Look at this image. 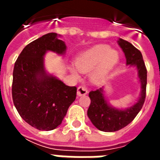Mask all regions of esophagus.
Masks as SVG:
<instances>
[{"label":"esophagus","instance_id":"1","mask_svg":"<svg viewBox=\"0 0 160 160\" xmlns=\"http://www.w3.org/2000/svg\"><path fill=\"white\" fill-rule=\"evenodd\" d=\"M88 93V90L83 86H79L77 88V95L78 96H82V95H85Z\"/></svg>","mask_w":160,"mask_h":160}]
</instances>
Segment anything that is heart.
Listing matches in <instances>:
<instances>
[{"mask_svg": "<svg viewBox=\"0 0 160 160\" xmlns=\"http://www.w3.org/2000/svg\"><path fill=\"white\" fill-rule=\"evenodd\" d=\"M118 60V51L109 50V47L106 45H98L80 54L75 60V65L81 72H89L96 66L90 76L93 81L100 82L105 80ZM70 70L75 75H78L77 70L74 66L70 65Z\"/></svg>", "mask_w": 160, "mask_h": 160, "instance_id": "1", "label": "heart"}]
</instances>
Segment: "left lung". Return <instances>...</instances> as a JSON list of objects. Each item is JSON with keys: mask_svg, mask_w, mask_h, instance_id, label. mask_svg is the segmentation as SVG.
<instances>
[{"mask_svg": "<svg viewBox=\"0 0 160 160\" xmlns=\"http://www.w3.org/2000/svg\"><path fill=\"white\" fill-rule=\"evenodd\" d=\"M118 43L124 51L126 65L136 66L141 83V94L138 102L133 106L125 109H119L111 107L107 103L103 88L89 93L90 105L87 111L88 117L98 129L105 132L117 131L128 125L140 111L146 96L147 70L141 52L131 43L123 39H119Z\"/></svg>", "mask_w": 160, "mask_h": 160, "instance_id": "8db88e82", "label": "left lung"}]
</instances>
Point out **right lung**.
I'll return each instance as SVG.
<instances>
[{
	"label": "right lung",
	"instance_id": "obj_1",
	"mask_svg": "<svg viewBox=\"0 0 160 160\" xmlns=\"http://www.w3.org/2000/svg\"><path fill=\"white\" fill-rule=\"evenodd\" d=\"M57 36L48 33L28 44L14 66V105L21 118L39 130L48 131L59 126L76 98L75 86H68L45 70L46 51L63 55L66 50Z\"/></svg>",
	"mask_w": 160,
	"mask_h": 160
}]
</instances>
